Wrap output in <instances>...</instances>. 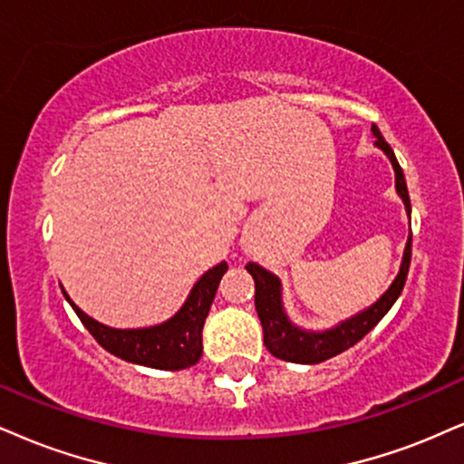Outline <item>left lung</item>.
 Returning a JSON list of instances; mask_svg holds the SVG:
<instances>
[{
  "label": "left lung",
  "mask_w": 464,
  "mask_h": 464,
  "mask_svg": "<svg viewBox=\"0 0 464 464\" xmlns=\"http://www.w3.org/2000/svg\"><path fill=\"white\" fill-rule=\"evenodd\" d=\"M372 133H374L376 141L374 146L387 154L390 159L393 174H396V191L400 199L404 202V210H407L411 219V199L407 191V180H404L402 168H400L396 154H393L392 146L387 144L385 137L381 135V130L376 124H372ZM411 265V234L407 247H404L402 262H400V271L396 279H393L390 288L381 295V299H376L370 307H365L354 316L342 320L335 327L323 329V331H310L303 329L299 324H295L288 318V314L284 310V299H282V279L273 276L271 271H266L265 266L249 262L247 271L251 273L256 282V312L262 323V331H265V346L268 353L276 354L277 359L290 363H320L327 362V359L335 357V354L344 353L346 348L357 344L365 334H370L376 324L381 323V318L392 310V305L402 293L404 282H407V273Z\"/></svg>",
  "instance_id": "1"
}]
</instances>
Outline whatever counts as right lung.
<instances>
[{"mask_svg":"<svg viewBox=\"0 0 464 464\" xmlns=\"http://www.w3.org/2000/svg\"><path fill=\"white\" fill-rule=\"evenodd\" d=\"M227 271L226 262H219L204 273L193 284L187 301L174 316L165 323L144 329H113L88 316L82 307L74 305L66 290H62L66 301L77 314L85 329L107 353L116 354L129 363L146 365L154 370H185L191 368L202 357V329L204 320L213 305L215 293L219 288L223 273Z\"/></svg>","mask_w":464,"mask_h":464,"instance_id":"1","label":"right lung"}]
</instances>
